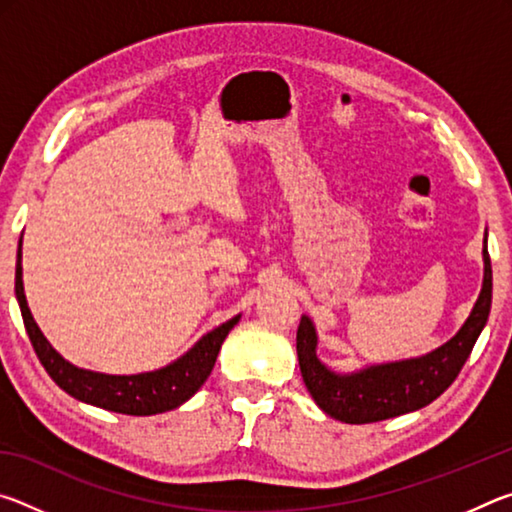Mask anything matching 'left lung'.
<instances>
[{"label": "left lung", "instance_id": "obj_1", "mask_svg": "<svg viewBox=\"0 0 512 512\" xmlns=\"http://www.w3.org/2000/svg\"><path fill=\"white\" fill-rule=\"evenodd\" d=\"M490 305L492 266L488 241L483 239V287L472 314L454 339L418 359L379 363L357 372H334L316 357V327L309 316H302L296 336L302 381L320 409L348 424L379 422L418 411L454 384L488 323Z\"/></svg>", "mask_w": 512, "mask_h": 512}]
</instances>
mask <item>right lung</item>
<instances>
[{"label": "right lung", "instance_id": "1", "mask_svg": "<svg viewBox=\"0 0 512 512\" xmlns=\"http://www.w3.org/2000/svg\"><path fill=\"white\" fill-rule=\"evenodd\" d=\"M15 296L20 302L22 320L27 327L33 350L49 377L76 400L99 406V409L124 413V415H155L185 404L198 388L205 384L219 357V350L225 336L239 323L241 316L230 318L228 323L219 325L207 332L192 350L183 357L167 363L164 368L137 372V375H106V372L85 370L69 363L67 359L51 348V343L40 332L36 320L31 316L22 284V239L17 246V266H15Z\"/></svg>", "mask_w": 512, "mask_h": 512}]
</instances>
